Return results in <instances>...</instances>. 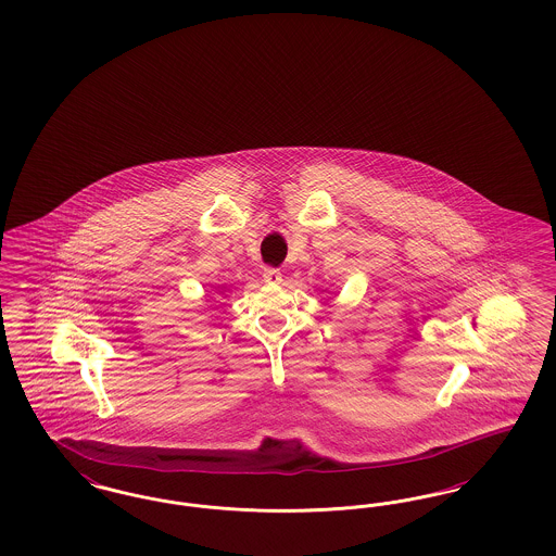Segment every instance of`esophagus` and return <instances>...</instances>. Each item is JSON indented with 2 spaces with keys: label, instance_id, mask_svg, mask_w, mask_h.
Returning <instances> with one entry per match:
<instances>
[{
  "label": "esophagus",
  "instance_id": "1",
  "mask_svg": "<svg viewBox=\"0 0 556 556\" xmlns=\"http://www.w3.org/2000/svg\"><path fill=\"white\" fill-rule=\"evenodd\" d=\"M263 279H265L267 283H270V286H277V283H281L283 275H281L279 268L267 267L265 268V273H263Z\"/></svg>",
  "mask_w": 556,
  "mask_h": 556
}]
</instances>
